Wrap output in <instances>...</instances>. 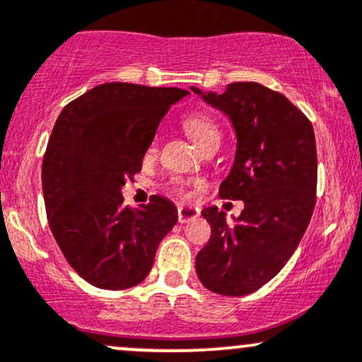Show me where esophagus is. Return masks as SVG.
I'll use <instances>...</instances> for the list:
<instances>
[{"instance_id": "34e87169", "label": "esophagus", "mask_w": 362, "mask_h": 362, "mask_svg": "<svg viewBox=\"0 0 362 362\" xmlns=\"http://www.w3.org/2000/svg\"><path fill=\"white\" fill-rule=\"evenodd\" d=\"M199 214H201V209H199L197 206H185V204L178 206V223L190 221V219L197 218Z\"/></svg>"}]
</instances>
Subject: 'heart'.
<instances>
[{
  "label": "heart",
  "mask_w": 362,
  "mask_h": 362,
  "mask_svg": "<svg viewBox=\"0 0 362 362\" xmlns=\"http://www.w3.org/2000/svg\"><path fill=\"white\" fill-rule=\"evenodd\" d=\"M184 127L187 134L190 136V139L194 141L197 146H201L202 143H206L207 139L219 136L218 126L211 120L207 115L202 114H192L184 120Z\"/></svg>",
  "instance_id": "heart-1"
}]
</instances>
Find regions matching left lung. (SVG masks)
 <instances>
[{"instance_id": "1", "label": "left lung", "mask_w": 362, "mask_h": 362, "mask_svg": "<svg viewBox=\"0 0 362 362\" xmlns=\"http://www.w3.org/2000/svg\"><path fill=\"white\" fill-rule=\"evenodd\" d=\"M190 90L233 124L235 161L219 197L245 204L233 223L216 206L202 209L211 238L195 257V271L206 289L245 296L284 267L308 228L317 194L313 126L260 83H231L223 93Z\"/></svg>"}]
</instances>
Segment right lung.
<instances>
[{
  "label": "right lung",
  "mask_w": 362,
  "mask_h": 362,
  "mask_svg": "<svg viewBox=\"0 0 362 362\" xmlns=\"http://www.w3.org/2000/svg\"><path fill=\"white\" fill-rule=\"evenodd\" d=\"M180 88L103 83L62 109L42 161L51 231L68 264L100 289L146 279L158 245L177 224L172 201L124 206L122 187L141 172L161 119Z\"/></svg>",
  "instance_id": "right-lung-1"
}]
</instances>
